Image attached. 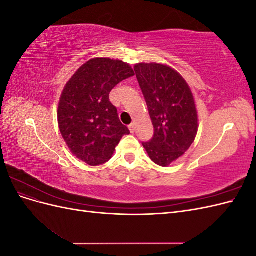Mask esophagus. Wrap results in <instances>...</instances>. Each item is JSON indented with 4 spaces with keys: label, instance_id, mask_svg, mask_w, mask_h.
Returning a JSON list of instances; mask_svg holds the SVG:
<instances>
[{
    "label": "esophagus",
    "instance_id": "obj_1",
    "mask_svg": "<svg viewBox=\"0 0 256 256\" xmlns=\"http://www.w3.org/2000/svg\"><path fill=\"white\" fill-rule=\"evenodd\" d=\"M129 130H130L131 134L134 132V131H136V125H134V124H131V125H129Z\"/></svg>",
    "mask_w": 256,
    "mask_h": 256
}]
</instances>
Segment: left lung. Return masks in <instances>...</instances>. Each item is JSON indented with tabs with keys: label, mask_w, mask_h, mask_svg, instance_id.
<instances>
[{
	"label": "left lung",
	"mask_w": 256,
	"mask_h": 256,
	"mask_svg": "<svg viewBox=\"0 0 256 256\" xmlns=\"http://www.w3.org/2000/svg\"><path fill=\"white\" fill-rule=\"evenodd\" d=\"M134 72L154 126V136L143 142V147L154 164L168 166L196 140L198 118L194 98L186 80L166 65L140 63Z\"/></svg>",
	"instance_id": "8db88e82"
}]
</instances>
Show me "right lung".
Returning <instances> with one entry per match:
<instances>
[{
    "mask_svg": "<svg viewBox=\"0 0 256 256\" xmlns=\"http://www.w3.org/2000/svg\"><path fill=\"white\" fill-rule=\"evenodd\" d=\"M134 76L129 64L120 60L96 58L74 72L62 92L58 109L60 131L68 148L88 166L109 161L129 129L110 102V92Z\"/></svg>",
    "mask_w": 256,
    "mask_h": 256,
    "instance_id": "obj_1",
    "label": "right lung"
}]
</instances>
